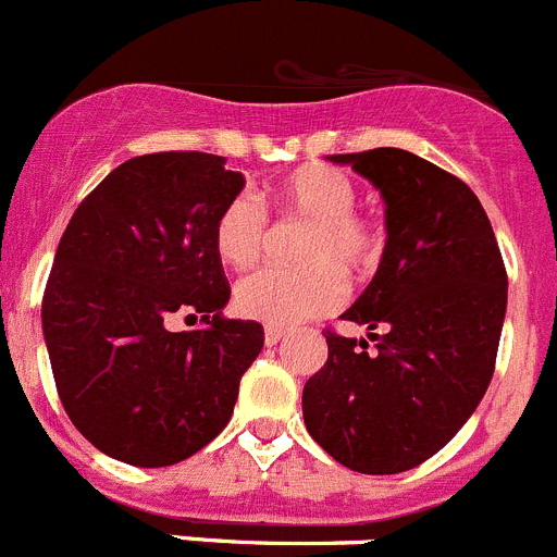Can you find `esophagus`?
<instances>
[{
  "label": "esophagus",
  "mask_w": 557,
  "mask_h": 557,
  "mask_svg": "<svg viewBox=\"0 0 557 557\" xmlns=\"http://www.w3.org/2000/svg\"><path fill=\"white\" fill-rule=\"evenodd\" d=\"M282 338H284L282 327H273V325L264 327V344H268V347H275V344L282 342Z\"/></svg>",
  "instance_id": "esophagus-1"
}]
</instances>
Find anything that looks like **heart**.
Masks as SVG:
<instances>
[{
  "mask_svg": "<svg viewBox=\"0 0 557 557\" xmlns=\"http://www.w3.org/2000/svg\"><path fill=\"white\" fill-rule=\"evenodd\" d=\"M284 213L311 221L304 243L306 268H259L235 287V309L273 327L300 325L327 314L347 295V273H363L380 259L385 235L377 221L358 213V188L342 169L311 163L273 185ZM268 240V213L257 196L235 194L219 210L213 248L230 268H248Z\"/></svg>",
  "mask_w": 557,
  "mask_h": 557,
  "instance_id": "obj_1",
  "label": "heart"
}]
</instances>
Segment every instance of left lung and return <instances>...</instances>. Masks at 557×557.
I'll return each instance as SVG.
<instances>
[{"label": "left lung", "instance_id": "8db88e82", "mask_svg": "<svg viewBox=\"0 0 557 557\" xmlns=\"http://www.w3.org/2000/svg\"><path fill=\"white\" fill-rule=\"evenodd\" d=\"M385 199L383 259L304 388L309 434L344 468L405 473L473 416L495 372L508 275L479 196L446 169L396 147L333 156ZM380 326L383 334H374Z\"/></svg>", "mask_w": 557, "mask_h": 557}]
</instances>
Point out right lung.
Here are the masks:
<instances>
[{"label": "right lung", "instance_id": "add662e5", "mask_svg": "<svg viewBox=\"0 0 557 557\" xmlns=\"http://www.w3.org/2000/svg\"><path fill=\"white\" fill-rule=\"evenodd\" d=\"M243 183L210 152L136 156L84 196L57 246L44 293L57 394L120 462L166 468L208 446L262 349L259 322L221 314L232 289L213 224ZM174 315L203 327L169 332Z\"/></svg>", "mask_w": 557, "mask_h": 557}]
</instances>
